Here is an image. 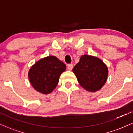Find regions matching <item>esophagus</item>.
<instances>
[{
  "label": "esophagus",
  "mask_w": 133,
  "mask_h": 133,
  "mask_svg": "<svg viewBox=\"0 0 133 133\" xmlns=\"http://www.w3.org/2000/svg\"><path fill=\"white\" fill-rule=\"evenodd\" d=\"M72 68H73V65H72V64H68V69L69 71H71L72 70Z\"/></svg>",
  "instance_id": "1"
}]
</instances>
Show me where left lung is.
<instances>
[{"label": "left lung", "mask_w": 133, "mask_h": 133, "mask_svg": "<svg viewBox=\"0 0 133 133\" xmlns=\"http://www.w3.org/2000/svg\"><path fill=\"white\" fill-rule=\"evenodd\" d=\"M72 72L81 87L90 92L101 89L107 82L108 75V69L103 61L98 57L89 55L81 56Z\"/></svg>", "instance_id": "1"}]
</instances>
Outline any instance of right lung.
Here are the masks:
<instances>
[{
  "mask_svg": "<svg viewBox=\"0 0 133 133\" xmlns=\"http://www.w3.org/2000/svg\"><path fill=\"white\" fill-rule=\"evenodd\" d=\"M66 65L55 56H48L36 61L28 72L29 82L36 91L43 94H50L59 81Z\"/></svg>",
  "mask_w": 133,
  "mask_h": 133,
  "instance_id": "1",
  "label": "right lung"
}]
</instances>
